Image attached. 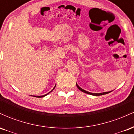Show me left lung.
I'll return each mask as SVG.
<instances>
[{
    "label": "left lung",
    "mask_w": 134,
    "mask_h": 134,
    "mask_svg": "<svg viewBox=\"0 0 134 134\" xmlns=\"http://www.w3.org/2000/svg\"><path fill=\"white\" fill-rule=\"evenodd\" d=\"M76 86H77V88L79 89V90H81V91L84 92V93H85L93 95V96H101V95L106 94H108V93H109L111 92V91H109V92H104V93H90V92H88V91H85L84 90H82V89L81 88V87H80L77 84H76Z\"/></svg>",
    "instance_id": "left-lung-1"
}]
</instances>
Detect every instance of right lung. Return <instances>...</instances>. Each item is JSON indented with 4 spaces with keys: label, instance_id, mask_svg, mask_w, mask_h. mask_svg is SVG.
<instances>
[{
    "label": "right lung",
    "instance_id": "1",
    "mask_svg": "<svg viewBox=\"0 0 134 134\" xmlns=\"http://www.w3.org/2000/svg\"><path fill=\"white\" fill-rule=\"evenodd\" d=\"M55 86H56V85H55ZM55 86L54 88H53V90H52V91H53V90H54V89H55ZM52 91H50V92H52ZM50 93H48V94H44V95H43V96H34V97H36V98H42V97H44V96H47V94H48Z\"/></svg>",
    "mask_w": 134,
    "mask_h": 134
}]
</instances>
